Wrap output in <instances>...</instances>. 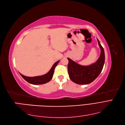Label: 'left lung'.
Wrapping results in <instances>:
<instances>
[{
  "label": "left lung",
  "mask_w": 125,
  "mask_h": 125,
  "mask_svg": "<svg viewBox=\"0 0 125 125\" xmlns=\"http://www.w3.org/2000/svg\"><path fill=\"white\" fill-rule=\"evenodd\" d=\"M99 47L101 49V54L96 62L89 66H82L78 64L69 58L68 72L69 78L77 84H88L91 83L98 77L104 66L105 54L104 49L97 39Z\"/></svg>",
  "instance_id": "left-lung-1"
}]
</instances>
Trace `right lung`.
I'll list each match as a JSON object with an SVG mask.
<instances>
[{
	"label": "right lung",
	"instance_id": "obj_1",
	"mask_svg": "<svg viewBox=\"0 0 125 125\" xmlns=\"http://www.w3.org/2000/svg\"><path fill=\"white\" fill-rule=\"evenodd\" d=\"M59 60L57 61V62L54 63L52 66V68L46 74L42 75V76H35V77H27L25 76L20 73V75H21L24 80L29 83L32 84L33 85H40V84H43L45 83H47L48 82H49L53 77L54 70L56 66L58 63Z\"/></svg>",
	"mask_w": 125,
	"mask_h": 125
}]
</instances>
